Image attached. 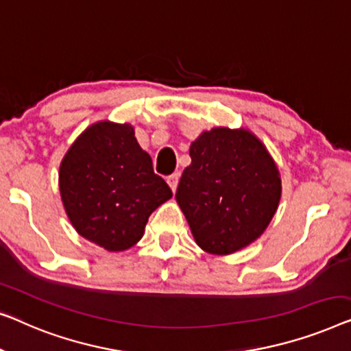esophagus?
<instances>
[{"mask_svg":"<svg viewBox=\"0 0 351 351\" xmlns=\"http://www.w3.org/2000/svg\"><path fill=\"white\" fill-rule=\"evenodd\" d=\"M178 181H180V175H178V173H173V175H170L169 178H167V182H169L170 189L173 192L176 191V187H178Z\"/></svg>","mask_w":351,"mask_h":351,"instance_id":"esophagus-1","label":"esophagus"}]
</instances>
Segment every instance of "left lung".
<instances>
[{"mask_svg":"<svg viewBox=\"0 0 351 351\" xmlns=\"http://www.w3.org/2000/svg\"><path fill=\"white\" fill-rule=\"evenodd\" d=\"M176 202L195 243L210 254L227 256L264 234L281 199L278 167L248 128L215 127L189 147Z\"/></svg>","mask_w":351,"mask_h":351,"instance_id":"obj_1","label":"left lung"}]
</instances>
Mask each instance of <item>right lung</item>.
I'll list each match as a JSON object with an SVG mask.
<instances>
[{
    "instance_id": "1",
    "label": "right lung",
    "mask_w": 351,
    "mask_h": 351,
    "mask_svg": "<svg viewBox=\"0 0 351 351\" xmlns=\"http://www.w3.org/2000/svg\"><path fill=\"white\" fill-rule=\"evenodd\" d=\"M58 189L77 234L111 253L136 245L152 211L173 195L133 125L108 119L88 125L66 151Z\"/></svg>"
}]
</instances>
